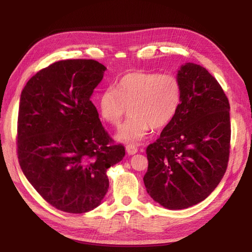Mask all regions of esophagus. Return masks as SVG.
Segmentation results:
<instances>
[{"instance_id":"esophagus-1","label":"esophagus","mask_w":252,"mask_h":252,"mask_svg":"<svg viewBox=\"0 0 252 252\" xmlns=\"http://www.w3.org/2000/svg\"><path fill=\"white\" fill-rule=\"evenodd\" d=\"M126 153L129 154V155H134L138 151V149L134 145H126Z\"/></svg>"}]
</instances>
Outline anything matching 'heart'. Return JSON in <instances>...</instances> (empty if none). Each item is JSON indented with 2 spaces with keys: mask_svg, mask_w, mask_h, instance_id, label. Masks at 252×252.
<instances>
[{
  "mask_svg": "<svg viewBox=\"0 0 252 252\" xmlns=\"http://www.w3.org/2000/svg\"><path fill=\"white\" fill-rule=\"evenodd\" d=\"M181 103L182 85L174 74L133 71L99 95L98 108L112 126H119L130 110L131 116L117 137L126 143H140L152 126L159 129L169 125Z\"/></svg>",
  "mask_w": 252,
  "mask_h": 252,
  "instance_id": "1",
  "label": "heart"
}]
</instances>
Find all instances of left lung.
<instances>
[{"mask_svg":"<svg viewBox=\"0 0 252 252\" xmlns=\"http://www.w3.org/2000/svg\"><path fill=\"white\" fill-rule=\"evenodd\" d=\"M182 103L160 137L146 148L144 184L155 201L171 210L197 205L225 173L231 148L229 103L217 79L196 63L178 73Z\"/></svg>","mask_w":252,"mask_h":252,"instance_id":"8db88e82","label":"left lung"}]
</instances>
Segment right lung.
I'll use <instances>...</instances> for the list:
<instances>
[{"label":"right lung","instance_id":"1","mask_svg":"<svg viewBox=\"0 0 252 252\" xmlns=\"http://www.w3.org/2000/svg\"><path fill=\"white\" fill-rule=\"evenodd\" d=\"M106 67L93 60L60 61L21 92L17 155L27 180L58 210L84 213L103 200L107 169L125 157L90 99Z\"/></svg>","mask_w":252,"mask_h":252}]
</instances>
